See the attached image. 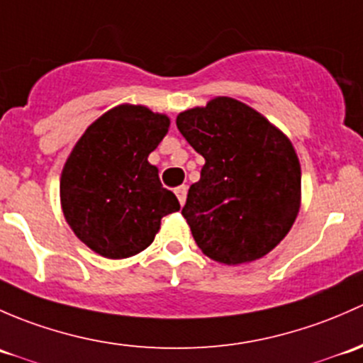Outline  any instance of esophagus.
<instances>
[{
  "label": "esophagus",
  "mask_w": 363,
  "mask_h": 363,
  "mask_svg": "<svg viewBox=\"0 0 363 363\" xmlns=\"http://www.w3.org/2000/svg\"><path fill=\"white\" fill-rule=\"evenodd\" d=\"M174 194H177L178 201H180V204L183 206V204H185V201H186V186L185 185L178 186V189L174 190Z\"/></svg>",
  "instance_id": "esophagus-1"
}]
</instances>
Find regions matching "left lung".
I'll use <instances>...</instances> for the list:
<instances>
[{
	"mask_svg": "<svg viewBox=\"0 0 363 363\" xmlns=\"http://www.w3.org/2000/svg\"><path fill=\"white\" fill-rule=\"evenodd\" d=\"M177 125L204 157L182 209L197 246L227 265L267 255L301 208V164L289 138L233 98L182 111Z\"/></svg>",
	"mask_w": 363,
	"mask_h": 363,
	"instance_id": "1",
	"label": "left lung"
}]
</instances>
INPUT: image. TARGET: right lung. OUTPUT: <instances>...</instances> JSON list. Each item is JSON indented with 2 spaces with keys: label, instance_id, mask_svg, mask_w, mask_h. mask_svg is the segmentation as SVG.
<instances>
[{
  "label": "right lung",
  "instance_id": "1",
  "mask_svg": "<svg viewBox=\"0 0 363 363\" xmlns=\"http://www.w3.org/2000/svg\"><path fill=\"white\" fill-rule=\"evenodd\" d=\"M169 117L121 104L92 122L61 174V206L74 236L106 259H127L152 245L162 216L180 209L148 155Z\"/></svg>",
  "mask_w": 363,
  "mask_h": 363
}]
</instances>
